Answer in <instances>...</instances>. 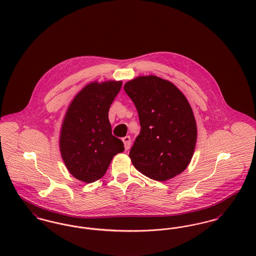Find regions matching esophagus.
<instances>
[{"label":"esophagus","instance_id":"1","mask_svg":"<svg viewBox=\"0 0 256 256\" xmlns=\"http://www.w3.org/2000/svg\"><path fill=\"white\" fill-rule=\"evenodd\" d=\"M122 142H124V149H126V150H128L130 147V143H132L130 136H124V137L122 138Z\"/></svg>","mask_w":256,"mask_h":256}]
</instances>
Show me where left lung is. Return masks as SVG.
Listing matches in <instances>:
<instances>
[{
    "label": "left lung",
    "instance_id": "obj_1",
    "mask_svg": "<svg viewBox=\"0 0 256 256\" xmlns=\"http://www.w3.org/2000/svg\"><path fill=\"white\" fill-rule=\"evenodd\" d=\"M124 89L136 106L141 126L130 150L132 164L160 182L182 173L192 158L197 137L186 96L171 82L154 76L137 77Z\"/></svg>",
    "mask_w": 256,
    "mask_h": 256
}]
</instances>
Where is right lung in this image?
<instances>
[{
  "label": "right lung",
  "instance_id": "add662e5",
  "mask_svg": "<svg viewBox=\"0 0 256 256\" xmlns=\"http://www.w3.org/2000/svg\"><path fill=\"white\" fill-rule=\"evenodd\" d=\"M120 81L90 83L68 107L60 130L62 158L76 179L92 182L100 179L113 156L124 150L112 134L108 111L120 92Z\"/></svg>",
  "mask_w": 256,
  "mask_h": 256
}]
</instances>
